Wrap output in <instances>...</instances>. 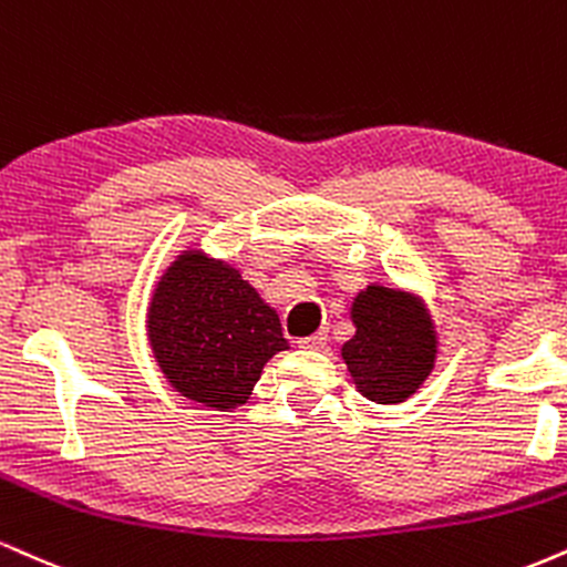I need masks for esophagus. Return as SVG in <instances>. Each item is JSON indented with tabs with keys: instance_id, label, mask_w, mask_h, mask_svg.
Returning a JSON list of instances; mask_svg holds the SVG:
<instances>
[{
	"instance_id": "34e87169",
	"label": "esophagus",
	"mask_w": 567,
	"mask_h": 567,
	"mask_svg": "<svg viewBox=\"0 0 567 567\" xmlns=\"http://www.w3.org/2000/svg\"><path fill=\"white\" fill-rule=\"evenodd\" d=\"M324 343H327L324 332H317V336H309V338H301V340H298V346H301V349H311V351L324 349Z\"/></svg>"
}]
</instances>
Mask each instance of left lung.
I'll list each match as a JSON object with an SVG mask.
<instances>
[{
    "label": "left lung",
    "mask_w": 567,
    "mask_h": 567,
    "mask_svg": "<svg viewBox=\"0 0 567 567\" xmlns=\"http://www.w3.org/2000/svg\"><path fill=\"white\" fill-rule=\"evenodd\" d=\"M357 336L343 346L353 383L378 404H401L433 370L435 332L406 292L370 285L351 306Z\"/></svg>",
    "instance_id": "8db88e82"
}]
</instances>
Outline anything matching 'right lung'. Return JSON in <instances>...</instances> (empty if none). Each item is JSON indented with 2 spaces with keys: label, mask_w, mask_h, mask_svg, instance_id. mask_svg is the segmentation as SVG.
<instances>
[{
  "label": "right lung",
  "mask_w": 567,
  "mask_h": 567,
  "mask_svg": "<svg viewBox=\"0 0 567 567\" xmlns=\"http://www.w3.org/2000/svg\"><path fill=\"white\" fill-rule=\"evenodd\" d=\"M147 336L168 383L221 412L245 404L266 361L290 349L275 309L240 271L197 250L182 254L161 277Z\"/></svg>",
  "instance_id": "1"
}]
</instances>
